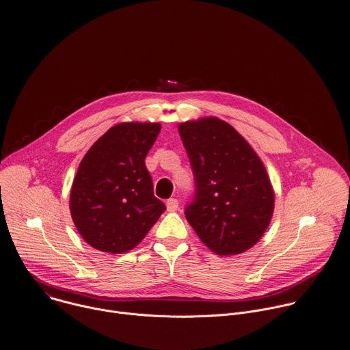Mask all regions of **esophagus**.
<instances>
[{
  "mask_svg": "<svg viewBox=\"0 0 350 350\" xmlns=\"http://www.w3.org/2000/svg\"><path fill=\"white\" fill-rule=\"evenodd\" d=\"M166 207L169 211H174L178 208V200L174 199V198H170L166 200Z\"/></svg>",
  "mask_w": 350,
  "mask_h": 350,
  "instance_id": "obj_1",
  "label": "esophagus"
}]
</instances>
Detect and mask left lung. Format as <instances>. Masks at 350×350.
<instances>
[{"mask_svg": "<svg viewBox=\"0 0 350 350\" xmlns=\"http://www.w3.org/2000/svg\"><path fill=\"white\" fill-rule=\"evenodd\" d=\"M195 180L187 221L215 254H241L267 230L275 195L250 144L229 124L202 118L178 125Z\"/></svg>", "mask_w": 350, "mask_h": 350, "instance_id": "8db88e82", "label": "left lung"}]
</instances>
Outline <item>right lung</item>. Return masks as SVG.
<instances>
[{
    "mask_svg": "<svg viewBox=\"0 0 350 350\" xmlns=\"http://www.w3.org/2000/svg\"><path fill=\"white\" fill-rule=\"evenodd\" d=\"M159 132V124L115 125L81 161L70 210L81 237L96 250H132L166 210L144 162Z\"/></svg>",
    "mask_w": 350,
    "mask_h": 350,
    "instance_id": "right-lung-1",
    "label": "right lung"
}]
</instances>
